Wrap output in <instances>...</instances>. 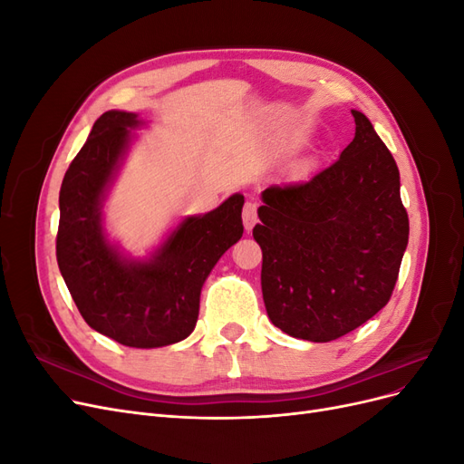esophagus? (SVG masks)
<instances>
[{"label": "esophagus", "instance_id": "obj_1", "mask_svg": "<svg viewBox=\"0 0 464 464\" xmlns=\"http://www.w3.org/2000/svg\"><path fill=\"white\" fill-rule=\"evenodd\" d=\"M242 218H244V227H246V230H251V228H254V224L257 222V203H254V201H247V203L244 205Z\"/></svg>", "mask_w": 464, "mask_h": 464}]
</instances>
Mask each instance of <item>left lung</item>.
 <instances>
[{"label": "left lung", "mask_w": 464, "mask_h": 464, "mask_svg": "<svg viewBox=\"0 0 464 464\" xmlns=\"http://www.w3.org/2000/svg\"><path fill=\"white\" fill-rule=\"evenodd\" d=\"M353 116L356 135L339 160L266 188L254 228L269 319L312 343L339 339L387 305L409 244L397 162L370 120Z\"/></svg>", "instance_id": "left-lung-1"}]
</instances>
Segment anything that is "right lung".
<instances>
[{"label": "right lung", "mask_w": 464, "mask_h": 464, "mask_svg": "<svg viewBox=\"0 0 464 464\" xmlns=\"http://www.w3.org/2000/svg\"><path fill=\"white\" fill-rule=\"evenodd\" d=\"M130 111H106L69 164L60 189L55 257L69 294L89 325L123 346L157 348L195 329L205 278L244 234V195L203 217L186 218L145 263L123 261L102 232L101 199L130 130Z\"/></svg>", "instance_id": "right-lung-1"}]
</instances>
